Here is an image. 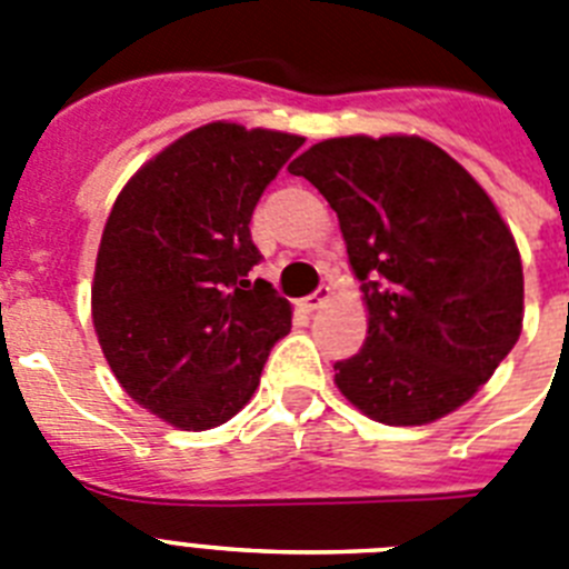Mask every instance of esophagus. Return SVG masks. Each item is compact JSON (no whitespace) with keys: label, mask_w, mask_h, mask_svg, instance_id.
Returning a JSON list of instances; mask_svg holds the SVG:
<instances>
[{"label":"esophagus","mask_w":569,"mask_h":569,"mask_svg":"<svg viewBox=\"0 0 569 569\" xmlns=\"http://www.w3.org/2000/svg\"><path fill=\"white\" fill-rule=\"evenodd\" d=\"M329 298H332V289H329V286H321L318 292L309 295V298L303 300V309H307V312H315V309H321Z\"/></svg>","instance_id":"34e87169"}]
</instances>
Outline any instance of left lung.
<instances>
[{
  "label": "left lung",
  "mask_w": 569,
  "mask_h": 569,
  "mask_svg": "<svg viewBox=\"0 0 569 569\" xmlns=\"http://www.w3.org/2000/svg\"><path fill=\"white\" fill-rule=\"evenodd\" d=\"M289 173L338 213L367 341L336 365L376 422L428 425L483 388L523 327L515 237L475 176L419 136L327 138Z\"/></svg>",
  "instance_id": "8db88e82"
}]
</instances>
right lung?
Here are the masks:
<instances>
[{
	"instance_id": "right-lung-1",
	"label": "right lung",
	"mask_w": 569,
	"mask_h": 569,
	"mask_svg": "<svg viewBox=\"0 0 569 569\" xmlns=\"http://www.w3.org/2000/svg\"><path fill=\"white\" fill-rule=\"evenodd\" d=\"M300 136L213 121L152 156L114 199L92 280V323L114 379L181 431H208L254 396L289 300L248 280L251 213Z\"/></svg>"
}]
</instances>
